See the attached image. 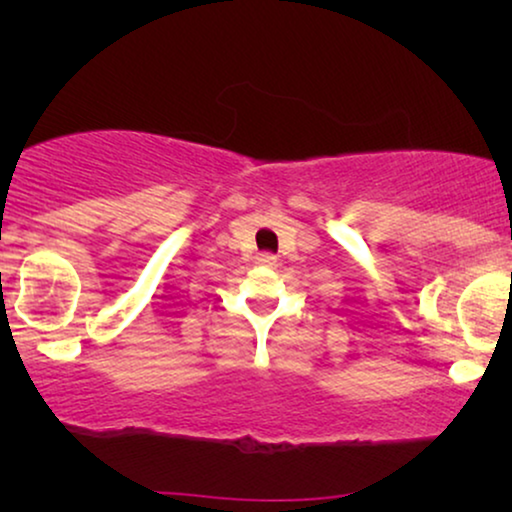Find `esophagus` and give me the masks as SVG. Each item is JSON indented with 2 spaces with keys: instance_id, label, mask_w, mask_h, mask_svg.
<instances>
[{
  "instance_id": "34e87169",
  "label": "esophagus",
  "mask_w": 512,
  "mask_h": 512,
  "mask_svg": "<svg viewBox=\"0 0 512 512\" xmlns=\"http://www.w3.org/2000/svg\"><path fill=\"white\" fill-rule=\"evenodd\" d=\"M256 263H258V265H265V268H272V265H277V256H272V254H258V256H256Z\"/></svg>"
}]
</instances>
